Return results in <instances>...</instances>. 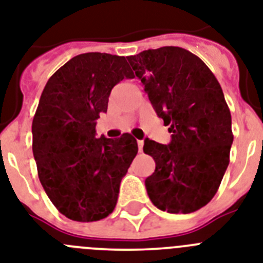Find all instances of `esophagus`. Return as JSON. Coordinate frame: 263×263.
Masks as SVG:
<instances>
[{"label":"esophagus","instance_id":"34e87169","mask_svg":"<svg viewBox=\"0 0 263 263\" xmlns=\"http://www.w3.org/2000/svg\"><path fill=\"white\" fill-rule=\"evenodd\" d=\"M143 145H144V142L143 140H138V147H139V152H142Z\"/></svg>","mask_w":263,"mask_h":263}]
</instances>
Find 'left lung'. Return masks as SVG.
<instances>
[{"label":"left lung","instance_id":"left-lung-1","mask_svg":"<svg viewBox=\"0 0 263 263\" xmlns=\"http://www.w3.org/2000/svg\"><path fill=\"white\" fill-rule=\"evenodd\" d=\"M127 59L173 134L170 144L144 140L143 151L156 164L145 179L149 199L171 214L199 210L219 189L234 139L217 77L199 57L179 46L143 50Z\"/></svg>","mask_w":263,"mask_h":263}]
</instances>
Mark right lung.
<instances>
[{
	"label": "right lung",
	"mask_w": 263,
	"mask_h": 263,
	"mask_svg": "<svg viewBox=\"0 0 263 263\" xmlns=\"http://www.w3.org/2000/svg\"><path fill=\"white\" fill-rule=\"evenodd\" d=\"M134 79L125 57L83 53L52 74L33 118V155L50 202L76 222L108 217L138 154L136 139L96 138V120L107 112L112 88Z\"/></svg>",
	"instance_id": "add662e5"
}]
</instances>
